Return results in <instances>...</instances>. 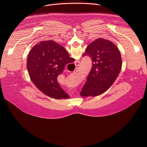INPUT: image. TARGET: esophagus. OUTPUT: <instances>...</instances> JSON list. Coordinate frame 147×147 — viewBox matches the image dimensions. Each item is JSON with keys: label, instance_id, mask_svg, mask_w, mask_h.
Instances as JSON below:
<instances>
[{"label": "esophagus", "instance_id": "esophagus-1", "mask_svg": "<svg viewBox=\"0 0 147 147\" xmlns=\"http://www.w3.org/2000/svg\"><path fill=\"white\" fill-rule=\"evenodd\" d=\"M80 60H77V61L74 63V64H75L76 66H80Z\"/></svg>", "mask_w": 147, "mask_h": 147}]
</instances>
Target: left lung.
Wrapping results in <instances>:
<instances>
[{"mask_svg":"<svg viewBox=\"0 0 147 147\" xmlns=\"http://www.w3.org/2000/svg\"><path fill=\"white\" fill-rule=\"evenodd\" d=\"M83 56H88L92 66L81 96H98L113 84L121 69L120 52L111 41L99 38L90 44Z\"/></svg>","mask_w":147,"mask_h":147,"instance_id":"left-lung-1","label":"left lung"}]
</instances>
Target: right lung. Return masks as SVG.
I'll list each match as a JSON object with an SVG mask.
<instances>
[{
  "instance_id": "add662e5",
  "label": "right lung",
  "mask_w": 147,
  "mask_h": 147,
  "mask_svg": "<svg viewBox=\"0 0 147 147\" xmlns=\"http://www.w3.org/2000/svg\"><path fill=\"white\" fill-rule=\"evenodd\" d=\"M75 60L66 49L53 40H44L30 51L27 61L30 77L35 86L45 95L55 99L70 96L57 80L65 66Z\"/></svg>"
}]
</instances>
